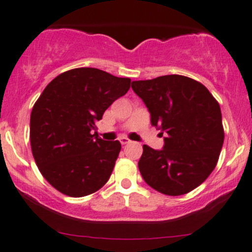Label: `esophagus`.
Listing matches in <instances>:
<instances>
[{
	"label": "esophagus",
	"instance_id": "esophagus-1",
	"mask_svg": "<svg viewBox=\"0 0 252 252\" xmlns=\"http://www.w3.org/2000/svg\"><path fill=\"white\" fill-rule=\"evenodd\" d=\"M119 141H121L122 145H126V144H129V142H130V140H129L128 137H126V136H122L121 139H119Z\"/></svg>",
	"mask_w": 252,
	"mask_h": 252
}]
</instances>
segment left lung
Listing matches in <instances>:
<instances>
[{"label":"left lung","instance_id":"left-lung-1","mask_svg":"<svg viewBox=\"0 0 252 252\" xmlns=\"http://www.w3.org/2000/svg\"><path fill=\"white\" fill-rule=\"evenodd\" d=\"M151 124L165 134L161 150L144 145L139 170L153 189L186 194L215 169L224 133L219 102L199 82L180 75L134 81Z\"/></svg>","mask_w":252,"mask_h":252}]
</instances>
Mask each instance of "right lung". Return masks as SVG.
<instances>
[{
    "label": "right lung",
    "mask_w": 252,
    "mask_h": 252,
    "mask_svg": "<svg viewBox=\"0 0 252 252\" xmlns=\"http://www.w3.org/2000/svg\"><path fill=\"white\" fill-rule=\"evenodd\" d=\"M129 88L130 78L94 67L66 71L46 87L31 112L30 141L39 171L54 189L77 198L108 181L121 142L105 141L93 130Z\"/></svg>",
    "instance_id": "1"
}]
</instances>
